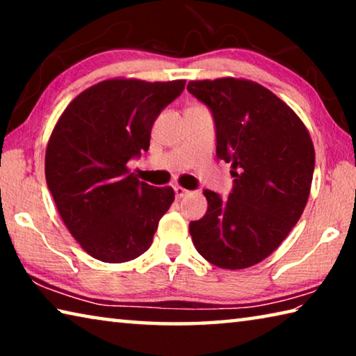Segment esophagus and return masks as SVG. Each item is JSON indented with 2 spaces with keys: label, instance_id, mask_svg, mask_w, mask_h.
<instances>
[{
  "label": "esophagus",
  "instance_id": "esophagus-1",
  "mask_svg": "<svg viewBox=\"0 0 356 356\" xmlns=\"http://www.w3.org/2000/svg\"><path fill=\"white\" fill-rule=\"evenodd\" d=\"M174 193H176V197H179V200H180V197H184V196L188 195L190 191L186 190V188H184V186L176 185V186H174Z\"/></svg>",
  "mask_w": 356,
  "mask_h": 356
}]
</instances>
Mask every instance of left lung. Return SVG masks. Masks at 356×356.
Instances as JSON below:
<instances>
[{
	"label": "left lung",
	"instance_id": "8db88e82",
	"mask_svg": "<svg viewBox=\"0 0 356 356\" xmlns=\"http://www.w3.org/2000/svg\"><path fill=\"white\" fill-rule=\"evenodd\" d=\"M212 110L216 155L231 163L227 200L204 190L207 212L190 222L200 254L220 268L264 261L297 225L308 202L316 152L297 113L270 89L245 78L190 81Z\"/></svg>",
	"mask_w": 356,
	"mask_h": 356
}]
</instances>
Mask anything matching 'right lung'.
Segmentation results:
<instances>
[{"label": "right lung", "instance_id": "obj_1", "mask_svg": "<svg viewBox=\"0 0 356 356\" xmlns=\"http://www.w3.org/2000/svg\"><path fill=\"white\" fill-rule=\"evenodd\" d=\"M185 80L108 78L84 89L59 116L45 150L48 190L65 227L102 262L134 261L149 250L174 201L171 186L140 182L129 160Z\"/></svg>", "mask_w": 356, "mask_h": 356}]
</instances>
